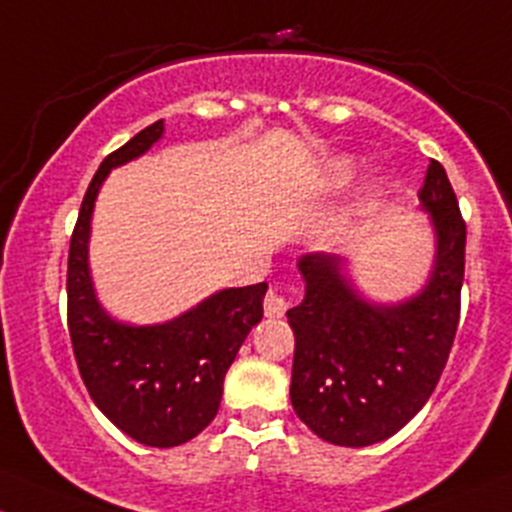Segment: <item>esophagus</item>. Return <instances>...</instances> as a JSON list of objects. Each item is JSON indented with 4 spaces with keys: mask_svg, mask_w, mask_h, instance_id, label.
Segmentation results:
<instances>
[{
    "mask_svg": "<svg viewBox=\"0 0 512 512\" xmlns=\"http://www.w3.org/2000/svg\"><path fill=\"white\" fill-rule=\"evenodd\" d=\"M286 308H289V303L282 294H279L277 289H269L267 296H265V316L267 318H282L286 313Z\"/></svg>",
    "mask_w": 512,
    "mask_h": 512,
    "instance_id": "obj_1",
    "label": "esophagus"
}]
</instances>
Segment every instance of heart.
I'll return each mask as SVG.
<instances>
[{
  "label": "heart",
  "instance_id": "1",
  "mask_svg": "<svg viewBox=\"0 0 512 512\" xmlns=\"http://www.w3.org/2000/svg\"><path fill=\"white\" fill-rule=\"evenodd\" d=\"M355 162L350 157H333V160L325 165L323 172V187L325 189H342L355 179Z\"/></svg>",
  "mask_w": 512,
  "mask_h": 512
}]
</instances>
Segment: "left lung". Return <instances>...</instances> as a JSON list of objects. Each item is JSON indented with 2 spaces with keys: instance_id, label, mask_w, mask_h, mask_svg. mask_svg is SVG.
<instances>
[{
  "instance_id": "obj_1",
  "label": "left lung",
  "mask_w": 512,
  "mask_h": 512,
  "mask_svg": "<svg viewBox=\"0 0 512 512\" xmlns=\"http://www.w3.org/2000/svg\"><path fill=\"white\" fill-rule=\"evenodd\" d=\"M435 228V267L413 299L374 303L333 255H306L294 330L291 406L320 440L367 447L396 435L428 403L459 325L466 223L445 167L430 160L418 192Z\"/></svg>"
}]
</instances>
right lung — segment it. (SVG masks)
<instances>
[{
    "mask_svg": "<svg viewBox=\"0 0 512 512\" xmlns=\"http://www.w3.org/2000/svg\"><path fill=\"white\" fill-rule=\"evenodd\" d=\"M162 133V121L143 128L89 182L67 257V328L99 411L140 445L177 447L216 418L228 367L262 320L267 282L218 291L160 325L119 323L99 306L87 262L94 201L106 174L148 153Z\"/></svg>",
    "mask_w": 512,
    "mask_h": 512,
    "instance_id": "right-lung-1",
    "label": "right lung"
}]
</instances>
